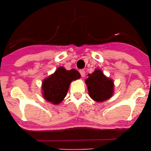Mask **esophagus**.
Masks as SVG:
<instances>
[{"instance_id": "obj_1", "label": "esophagus", "mask_w": 151, "mask_h": 151, "mask_svg": "<svg viewBox=\"0 0 151 151\" xmlns=\"http://www.w3.org/2000/svg\"><path fill=\"white\" fill-rule=\"evenodd\" d=\"M79 72H80V74H81L82 76L84 77V76H85V70L81 69L80 71H79Z\"/></svg>"}]
</instances>
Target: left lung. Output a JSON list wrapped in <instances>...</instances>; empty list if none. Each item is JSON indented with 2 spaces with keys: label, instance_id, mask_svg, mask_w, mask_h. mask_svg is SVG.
Instances as JSON below:
<instances>
[{
  "label": "left lung",
  "instance_id": "8db88e82",
  "mask_svg": "<svg viewBox=\"0 0 151 151\" xmlns=\"http://www.w3.org/2000/svg\"><path fill=\"white\" fill-rule=\"evenodd\" d=\"M86 83L89 95L95 101H106L112 96L114 92L113 81L107 78L100 69H96L91 74L88 75Z\"/></svg>",
  "mask_w": 151,
  "mask_h": 151
}]
</instances>
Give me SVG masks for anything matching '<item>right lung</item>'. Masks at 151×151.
Wrapping results in <instances>:
<instances>
[{
  "label": "right lung",
  "instance_id": "1",
  "mask_svg": "<svg viewBox=\"0 0 151 151\" xmlns=\"http://www.w3.org/2000/svg\"><path fill=\"white\" fill-rule=\"evenodd\" d=\"M79 78L80 74L76 70L68 71L60 67L54 74L43 80V96L50 103L58 104L67 95L71 82Z\"/></svg>",
  "mask_w": 151,
  "mask_h": 151
}]
</instances>
